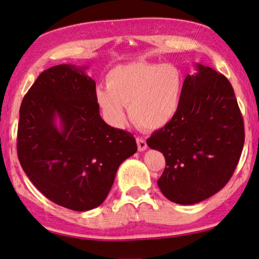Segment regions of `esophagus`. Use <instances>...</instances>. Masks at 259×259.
I'll use <instances>...</instances> for the list:
<instances>
[{
  "label": "esophagus",
  "instance_id": "34e87169",
  "mask_svg": "<svg viewBox=\"0 0 259 259\" xmlns=\"http://www.w3.org/2000/svg\"><path fill=\"white\" fill-rule=\"evenodd\" d=\"M137 145H138V151L139 152H144L147 148V144H146V140L138 137L137 138Z\"/></svg>",
  "mask_w": 259,
  "mask_h": 259
}]
</instances>
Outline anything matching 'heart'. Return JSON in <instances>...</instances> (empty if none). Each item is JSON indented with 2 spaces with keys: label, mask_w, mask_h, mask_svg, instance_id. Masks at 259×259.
<instances>
[{
  "label": "heart",
  "mask_w": 259,
  "mask_h": 259,
  "mask_svg": "<svg viewBox=\"0 0 259 259\" xmlns=\"http://www.w3.org/2000/svg\"><path fill=\"white\" fill-rule=\"evenodd\" d=\"M184 76L172 64L146 61L120 65L106 76V88L96 89V102L109 124L122 128L129 106L131 119L146 129H161L181 107Z\"/></svg>",
  "instance_id": "obj_1"
}]
</instances>
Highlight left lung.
Wrapping results in <instances>:
<instances>
[{
	"instance_id": "8db88e82",
	"label": "left lung",
	"mask_w": 259,
	"mask_h": 259,
	"mask_svg": "<svg viewBox=\"0 0 259 259\" xmlns=\"http://www.w3.org/2000/svg\"><path fill=\"white\" fill-rule=\"evenodd\" d=\"M194 66L196 73L184 80L176 116L146 140L165 157L157 181L162 194L184 205L201 202L226 185L244 143L242 115L231 83L212 68Z\"/></svg>"
}]
</instances>
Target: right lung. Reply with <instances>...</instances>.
I'll list each match as a JSON object with an SVG mask.
<instances>
[{
  "mask_svg": "<svg viewBox=\"0 0 259 259\" xmlns=\"http://www.w3.org/2000/svg\"><path fill=\"white\" fill-rule=\"evenodd\" d=\"M85 69L61 64L38 75L21 103L17 143L34 186L75 211L102 204L120 164L137 152L133 135L102 119Z\"/></svg>",
  "mask_w": 259,
  "mask_h": 259,
  "instance_id": "1",
  "label": "right lung"
}]
</instances>
